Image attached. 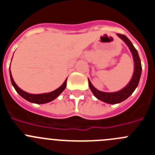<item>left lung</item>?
Segmentation results:
<instances>
[{"mask_svg": "<svg viewBox=\"0 0 155 155\" xmlns=\"http://www.w3.org/2000/svg\"><path fill=\"white\" fill-rule=\"evenodd\" d=\"M117 35L128 46L129 49H130L131 53H132L133 58H134V71L130 81L129 82L128 84L126 87H124L123 89L120 90V91H116V92H104V91L97 90L92 85L90 80L88 79V85H89L90 89H91L93 94L98 99L108 104L120 103V102H123V101H124V100H126L127 98L130 96L134 91V90L137 88L138 84H139L142 71L140 59L139 55H138L137 50L135 49L132 42L126 35H122V34H117Z\"/></svg>", "mask_w": 155, "mask_h": 155, "instance_id": "left-lung-1", "label": "left lung"}]
</instances>
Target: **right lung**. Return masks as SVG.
Returning a JSON list of instances; mask_svg holds the SVG:
<instances>
[{
    "instance_id": "add662e5",
    "label": "right lung",
    "mask_w": 155,
    "mask_h": 155,
    "mask_svg": "<svg viewBox=\"0 0 155 155\" xmlns=\"http://www.w3.org/2000/svg\"><path fill=\"white\" fill-rule=\"evenodd\" d=\"M10 78L12 85L15 87V89L16 90V91H17V92L25 100H27V101H28V102H32V103L36 104L47 103V102H51V101L55 99L56 98H57V97L64 91V90L65 89L66 86H67V80H68V78L66 79V80L64 81V83H63L62 85L60 87H58L57 89L54 90L53 91H51V92L49 93H42V94H30V93H28L26 92V91H24L23 90H21V88L15 84V82L14 81V79L12 76V73H11V71Z\"/></svg>"
}]
</instances>
